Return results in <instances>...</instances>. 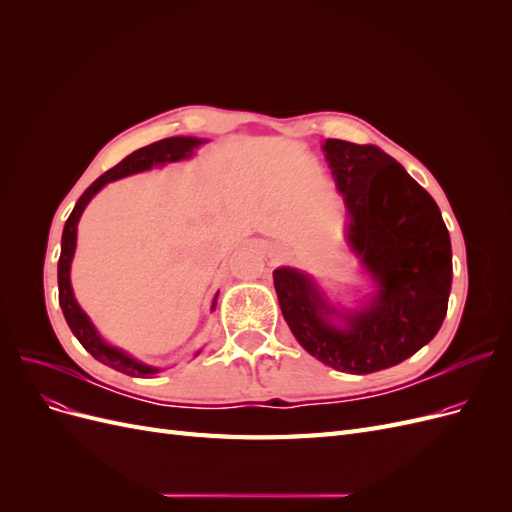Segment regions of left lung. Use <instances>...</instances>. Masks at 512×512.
Segmentation results:
<instances>
[{"mask_svg": "<svg viewBox=\"0 0 512 512\" xmlns=\"http://www.w3.org/2000/svg\"><path fill=\"white\" fill-rule=\"evenodd\" d=\"M348 213L346 243L374 290L361 307H335L309 273L277 267L273 284L294 339L348 374L389 369L442 327L453 252L442 213L389 153L327 138L322 145Z\"/></svg>", "mask_w": 512, "mask_h": 512, "instance_id": "8db88e82", "label": "left lung"}]
</instances>
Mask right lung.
I'll return each instance as SVG.
<instances>
[{
	"instance_id": "1",
	"label": "right lung",
	"mask_w": 512,
	"mask_h": 512,
	"mask_svg": "<svg viewBox=\"0 0 512 512\" xmlns=\"http://www.w3.org/2000/svg\"><path fill=\"white\" fill-rule=\"evenodd\" d=\"M205 143H207L205 138H196V136H170V138H164V141L147 145L143 149H136L134 153H130L128 158H123L117 166H113L111 170H106L102 177H98L94 183L89 185V188L83 192V196L76 200V205H74L70 218L64 226V235H61V256H59V265H57L61 312H64V318L68 322L70 331L74 333V337L79 339L83 348L91 356H94L96 361L104 363L106 367H111V369H117L126 376L151 378V376H156L158 371H162V367L147 365L143 361L134 359V356L128 354L126 350L108 344L106 339L98 333V329L94 327V322H91L89 316L83 312V307L79 305V301H76L74 290H72V282H70L72 258H74V250H76V228H79V220H81L85 207L89 205V200L94 198L106 183L123 179V177H130V175H136V173H145V170H151L156 166H164V164H170V162L188 160V158L194 156V151ZM215 301H218V294H215L211 309H215Z\"/></svg>"
}]
</instances>
